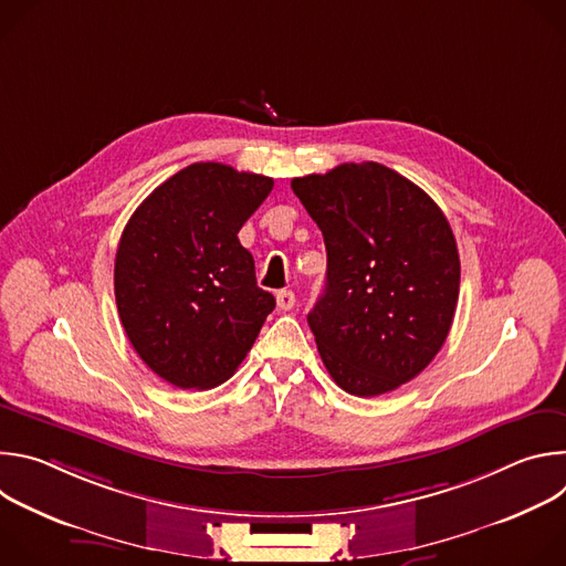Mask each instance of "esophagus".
Listing matches in <instances>:
<instances>
[{"mask_svg":"<svg viewBox=\"0 0 566 566\" xmlns=\"http://www.w3.org/2000/svg\"><path fill=\"white\" fill-rule=\"evenodd\" d=\"M277 306L282 311H291L295 306V293L293 291H277Z\"/></svg>","mask_w":566,"mask_h":566,"instance_id":"obj_1","label":"esophagus"}]
</instances>
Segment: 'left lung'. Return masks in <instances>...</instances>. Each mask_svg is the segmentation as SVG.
Segmentation results:
<instances>
[{"mask_svg":"<svg viewBox=\"0 0 566 566\" xmlns=\"http://www.w3.org/2000/svg\"><path fill=\"white\" fill-rule=\"evenodd\" d=\"M327 247V286L308 327L332 378L387 394L443 347L459 300V253L441 208L410 179L367 160L291 181Z\"/></svg>","mask_w":566,"mask_h":566,"instance_id":"left-lung-1","label":"left lung"}]
</instances>
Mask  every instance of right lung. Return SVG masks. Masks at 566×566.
Here are the masks:
<instances>
[{"label": "right lung", "mask_w": 566, "mask_h": 566, "mask_svg": "<svg viewBox=\"0 0 566 566\" xmlns=\"http://www.w3.org/2000/svg\"><path fill=\"white\" fill-rule=\"evenodd\" d=\"M271 190V177L192 164L129 217L114 264L116 306L140 360L170 385L228 380L275 308L237 237Z\"/></svg>", "instance_id": "1"}]
</instances>
